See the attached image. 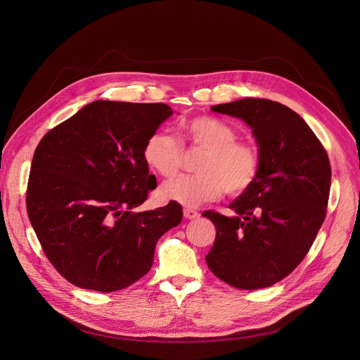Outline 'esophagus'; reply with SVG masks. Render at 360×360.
<instances>
[{
    "instance_id": "1",
    "label": "esophagus",
    "mask_w": 360,
    "mask_h": 360,
    "mask_svg": "<svg viewBox=\"0 0 360 360\" xmlns=\"http://www.w3.org/2000/svg\"><path fill=\"white\" fill-rule=\"evenodd\" d=\"M183 214H184V217H186V219H191V221H195V219H198V217H200V213L197 210H193V209H184Z\"/></svg>"
}]
</instances>
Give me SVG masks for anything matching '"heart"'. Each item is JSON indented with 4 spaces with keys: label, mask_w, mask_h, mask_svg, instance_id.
<instances>
[{
    "label": "heart",
    "mask_w": 360,
    "mask_h": 360,
    "mask_svg": "<svg viewBox=\"0 0 360 360\" xmlns=\"http://www.w3.org/2000/svg\"><path fill=\"white\" fill-rule=\"evenodd\" d=\"M181 136L204 150L197 163V176H180L162 184V200L184 207H198L214 201L224 191L240 195L255 183L259 156L254 146L237 141L236 130L222 120L201 115L180 123ZM147 165L163 177H172L183 165V147L171 134L156 130L143 148Z\"/></svg>",
    "instance_id": "heart-1"
}]
</instances>
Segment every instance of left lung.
<instances>
[{
    "mask_svg": "<svg viewBox=\"0 0 360 360\" xmlns=\"http://www.w3.org/2000/svg\"><path fill=\"white\" fill-rule=\"evenodd\" d=\"M252 129L259 171L230 209L204 212L216 226L207 266L228 285L259 290L276 284L308 254L323 225L330 192V162L304 120L288 106L246 97L212 106Z\"/></svg>",
    "mask_w": 360,
    "mask_h": 360,
    "instance_id": "left-lung-1",
    "label": "left lung"
}]
</instances>
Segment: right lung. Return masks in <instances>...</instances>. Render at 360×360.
<instances>
[{
    "label": "right lung",
    "instance_id": "right-lung-1",
    "mask_svg": "<svg viewBox=\"0 0 360 360\" xmlns=\"http://www.w3.org/2000/svg\"><path fill=\"white\" fill-rule=\"evenodd\" d=\"M172 112L165 103L96 101L41 138L27 212L43 252L73 285L111 292L134 284L151 269L159 238L181 222L171 201L132 212L156 189L146 141Z\"/></svg>",
    "mask_w": 360,
    "mask_h": 360
}]
</instances>
